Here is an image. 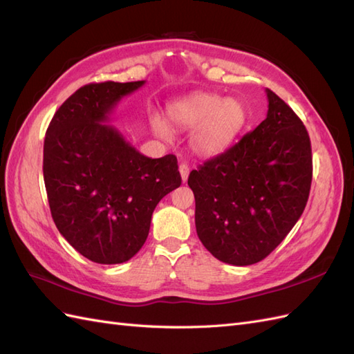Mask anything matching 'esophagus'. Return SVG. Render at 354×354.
Masks as SVG:
<instances>
[{
    "label": "esophagus",
    "instance_id": "1",
    "mask_svg": "<svg viewBox=\"0 0 354 354\" xmlns=\"http://www.w3.org/2000/svg\"><path fill=\"white\" fill-rule=\"evenodd\" d=\"M178 171H180V174H181V180H183V183H185V181H187V177H189V173H190V168H189V165H187L186 162L180 164Z\"/></svg>",
    "mask_w": 354,
    "mask_h": 354
}]
</instances>
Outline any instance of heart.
Masks as SVG:
<instances>
[{"instance_id": "heart-1", "label": "heart", "mask_w": 354, "mask_h": 354, "mask_svg": "<svg viewBox=\"0 0 354 354\" xmlns=\"http://www.w3.org/2000/svg\"><path fill=\"white\" fill-rule=\"evenodd\" d=\"M168 120L180 128H195L192 146L201 155L214 156L226 151L246 122V111L239 100L218 94L198 93L168 106ZM155 131L168 136L165 124L156 121Z\"/></svg>"}]
</instances>
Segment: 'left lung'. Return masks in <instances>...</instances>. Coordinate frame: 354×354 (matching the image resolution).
Returning <instances> with one entry per match:
<instances>
[{"label": "left lung", "mask_w": 354, "mask_h": 354, "mask_svg": "<svg viewBox=\"0 0 354 354\" xmlns=\"http://www.w3.org/2000/svg\"><path fill=\"white\" fill-rule=\"evenodd\" d=\"M269 111L254 131L189 176L196 233L217 260L250 266L266 259L306 208L312 145L297 113L267 88Z\"/></svg>", "instance_id": "left-lung-1"}]
</instances>
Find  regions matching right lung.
Returning <instances> with one entry per match:
<instances>
[{
	"label": "right lung",
	"instance_id": "1",
	"mask_svg": "<svg viewBox=\"0 0 354 354\" xmlns=\"http://www.w3.org/2000/svg\"><path fill=\"white\" fill-rule=\"evenodd\" d=\"M143 84L84 85L57 109L44 138L51 217L75 250L99 264L125 263L140 251L158 202L181 185L174 155L147 158L103 124Z\"/></svg>",
	"mask_w": 354,
	"mask_h": 354
}]
</instances>
